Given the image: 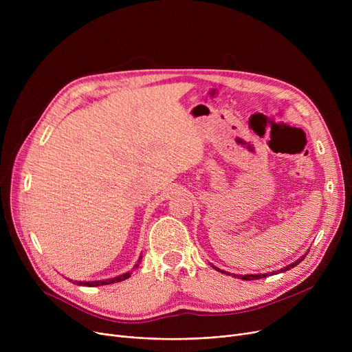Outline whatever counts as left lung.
<instances>
[{
	"mask_svg": "<svg viewBox=\"0 0 352 352\" xmlns=\"http://www.w3.org/2000/svg\"><path fill=\"white\" fill-rule=\"evenodd\" d=\"M305 258V255L304 256H301L298 261H295V263H292V264H289L288 267H285V268H283V270H280V272H284V271H287V270H291V268H294V267H297L302 260ZM217 271H219L218 268H215ZM221 272H224V271H221ZM224 274H227V272H224ZM271 275H272V272H270ZM276 274V272H275ZM268 274H250V275H235L236 278H239V280H245V281H252V280H260V278H264V276H267Z\"/></svg>",
	"mask_w": 352,
	"mask_h": 352,
	"instance_id": "8db88e82",
	"label": "left lung"
}]
</instances>
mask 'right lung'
I'll use <instances>...</instances> for the list:
<instances>
[{
    "mask_svg": "<svg viewBox=\"0 0 352 352\" xmlns=\"http://www.w3.org/2000/svg\"><path fill=\"white\" fill-rule=\"evenodd\" d=\"M131 276V272H126V274H122L120 276H116V278H111V280H104V281H91V283H82V281H76L74 284L77 285H85V287H98V285H108V284H114V283H120V281H124L126 278H129Z\"/></svg>",
    "mask_w": 352,
    "mask_h": 352,
    "instance_id": "right-lung-1",
    "label": "right lung"
}]
</instances>
